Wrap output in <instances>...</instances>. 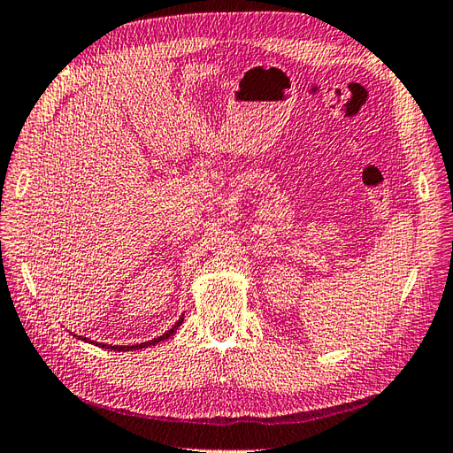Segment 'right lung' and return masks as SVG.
I'll return each instance as SVG.
<instances>
[{
    "label": "right lung",
    "instance_id": "1",
    "mask_svg": "<svg viewBox=\"0 0 453 453\" xmlns=\"http://www.w3.org/2000/svg\"><path fill=\"white\" fill-rule=\"evenodd\" d=\"M182 320H185V314H182L179 320L173 324V327L171 329H167V332L164 334V335H160V337H154L152 341H146V343H139V345H129V347H126V345H104V343H101L99 347H103V349H110V350H137V349H144V347H150V345H156V343H162V341H165V339H169L171 335H173L177 329H179V326L182 324Z\"/></svg>",
    "mask_w": 453,
    "mask_h": 453
}]
</instances>
